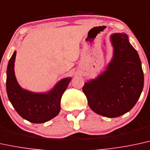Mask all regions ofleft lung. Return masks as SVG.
<instances>
[{
  "label": "left lung",
  "instance_id": "left-lung-1",
  "mask_svg": "<svg viewBox=\"0 0 150 150\" xmlns=\"http://www.w3.org/2000/svg\"><path fill=\"white\" fill-rule=\"evenodd\" d=\"M113 57L103 73L84 83L82 91L94 112L114 118L131 110L144 86V75L138 52L126 33L110 36Z\"/></svg>",
  "mask_w": 150,
  "mask_h": 150
}]
</instances>
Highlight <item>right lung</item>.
Listing matches in <instances>:
<instances>
[{"instance_id": "1", "label": "right lung", "mask_w": 150, "mask_h": 150, "mask_svg": "<svg viewBox=\"0 0 150 150\" xmlns=\"http://www.w3.org/2000/svg\"><path fill=\"white\" fill-rule=\"evenodd\" d=\"M14 51L7 68L6 89L8 96L17 113L23 119L35 124L52 120L61 110V98L71 80L66 77L59 81L50 91L35 93L21 88L14 74Z\"/></svg>"}]
</instances>
